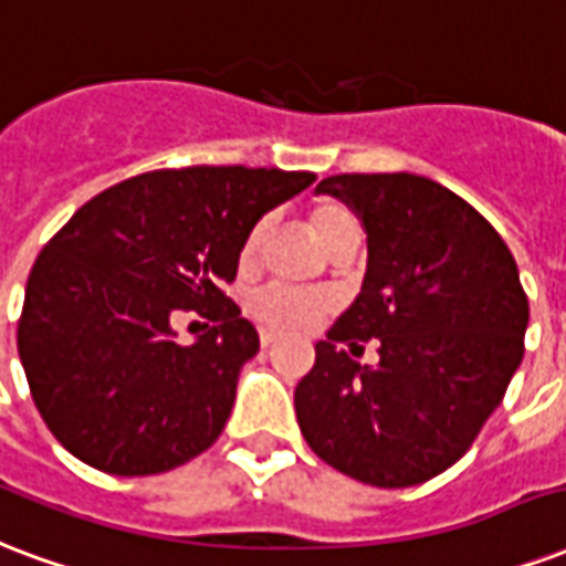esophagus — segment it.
Instances as JSON below:
<instances>
[{
  "mask_svg": "<svg viewBox=\"0 0 566 566\" xmlns=\"http://www.w3.org/2000/svg\"><path fill=\"white\" fill-rule=\"evenodd\" d=\"M277 343V334H271V331H259V346L271 348Z\"/></svg>",
  "mask_w": 566,
  "mask_h": 566,
  "instance_id": "esophagus-1",
  "label": "esophagus"
}]
</instances>
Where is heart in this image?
<instances>
[{"mask_svg": "<svg viewBox=\"0 0 566 566\" xmlns=\"http://www.w3.org/2000/svg\"><path fill=\"white\" fill-rule=\"evenodd\" d=\"M268 229H271V220L262 218L256 227L248 232L244 248H241V265L244 268L256 262L259 250L265 244ZM310 229H313V235H316V241L322 244L325 253H334L343 241L360 238L358 218H355V211L343 206V202H318V206L310 211ZM248 310L259 325H265V328L271 331H280V334H295V331L313 328L316 322H322V318L328 316L331 301L325 298V295H318V292H304V289L271 283V286L256 289V292L250 295Z\"/></svg>", "mask_w": 566, "mask_h": 566, "instance_id": "obj_1", "label": "heart"}]
</instances>
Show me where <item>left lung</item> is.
Instances as JSON below:
<instances>
[{"instance_id":"obj_1","label":"left lung","mask_w":566,"mask_h":566,"mask_svg":"<svg viewBox=\"0 0 566 566\" xmlns=\"http://www.w3.org/2000/svg\"><path fill=\"white\" fill-rule=\"evenodd\" d=\"M316 190L358 214L367 277L295 388L298 427L348 478L418 486L471 448L520 369V268L490 220L432 178L352 172ZM367 338L380 339L376 368L342 352Z\"/></svg>"}]
</instances>
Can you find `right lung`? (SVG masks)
Segmentation results:
<instances>
[{"mask_svg":"<svg viewBox=\"0 0 566 566\" xmlns=\"http://www.w3.org/2000/svg\"><path fill=\"white\" fill-rule=\"evenodd\" d=\"M316 181L250 167L157 169L109 187L50 238L25 283L17 348L50 432L76 460L139 478L223 432L259 334L223 283L262 214ZM197 308L212 328L175 343Z\"/></svg>","mask_w":566,"mask_h":566,"instance_id":"obj_1","label":"right lung"}]
</instances>
